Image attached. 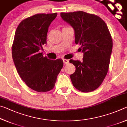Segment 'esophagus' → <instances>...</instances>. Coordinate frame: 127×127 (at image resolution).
Returning a JSON list of instances; mask_svg holds the SVG:
<instances>
[{
	"mask_svg": "<svg viewBox=\"0 0 127 127\" xmlns=\"http://www.w3.org/2000/svg\"><path fill=\"white\" fill-rule=\"evenodd\" d=\"M63 63L65 64H68L69 63V61H68V59H63Z\"/></svg>",
	"mask_w": 127,
	"mask_h": 127,
	"instance_id": "1",
	"label": "esophagus"
}]
</instances>
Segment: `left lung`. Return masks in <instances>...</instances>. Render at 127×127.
<instances>
[{"instance_id": "obj_1", "label": "left lung", "mask_w": 127, "mask_h": 127, "mask_svg": "<svg viewBox=\"0 0 127 127\" xmlns=\"http://www.w3.org/2000/svg\"><path fill=\"white\" fill-rule=\"evenodd\" d=\"M62 18L74 31L75 43L81 46L83 61L70 60L76 71L70 78L74 87L83 92L100 86L108 71L113 41L106 23L100 17L83 11L61 13Z\"/></svg>"}]
</instances>
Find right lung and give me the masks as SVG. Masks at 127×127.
<instances>
[{
	"mask_svg": "<svg viewBox=\"0 0 127 127\" xmlns=\"http://www.w3.org/2000/svg\"><path fill=\"white\" fill-rule=\"evenodd\" d=\"M57 13L37 14L23 20L17 27L12 45V58L17 72L30 89L43 92L52 90L63 66L61 59L44 57L42 46L51 23Z\"/></svg>",
	"mask_w": 127,
	"mask_h": 127,
	"instance_id": "obj_1",
	"label": "right lung"
}]
</instances>
